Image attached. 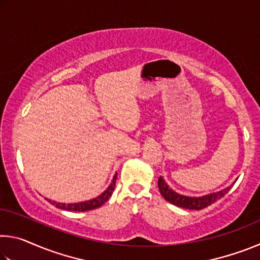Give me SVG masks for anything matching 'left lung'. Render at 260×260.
Listing matches in <instances>:
<instances>
[{
    "mask_svg": "<svg viewBox=\"0 0 260 260\" xmlns=\"http://www.w3.org/2000/svg\"><path fill=\"white\" fill-rule=\"evenodd\" d=\"M158 188H159V191L161 193V196L164 199L172 203L174 205L179 206V208H183V209H189V210H202L204 208H208L209 205L213 204L214 202H217L218 200L221 199L226 195V193L230 191V189L232 187H227L223 190H220L218 192L214 193H210V195H205L202 197H188V196H183L180 195V193L173 191L172 189L169 188L167 183L164 181V179L159 177L158 179Z\"/></svg>",
    "mask_w": 260,
    "mask_h": 260,
    "instance_id": "left-lung-1",
    "label": "left lung"
}]
</instances>
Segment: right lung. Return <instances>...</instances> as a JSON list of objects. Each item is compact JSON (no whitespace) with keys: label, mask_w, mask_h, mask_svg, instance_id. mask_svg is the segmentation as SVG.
Listing matches in <instances>:
<instances>
[{"label":"right lung","mask_w":260,"mask_h":260,"mask_svg":"<svg viewBox=\"0 0 260 260\" xmlns=\"http://www.w3.org/2000/svg\"><path fill=\"white\" fill-rule=\"evenodd\" d=\"M116 180H117V174L113 177V180L110 186L108 187L107 190H105L102 195L96 197L94 200L87 201V202H81V203H74V204H64V203H57V202L49 201V203L55 205L56 208L61 209V210H68V211H79V212H82V211H89L98 209L100 206H102L105 202H107L110 197H111L112 192L114 190V187H116Z\"/></svg>","instance_id":"add662e5"}]
</instances>
